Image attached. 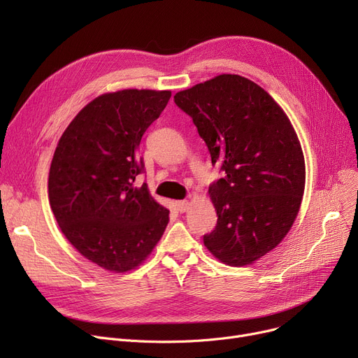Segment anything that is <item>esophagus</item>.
I'll use <instances>...</instances> for the list:
<instances>
[{"label":"esophagus","instance_id":"obj_1","mask_svg":"<svg viewBox=\"0 0 358 358\" xmlns=\"http://www.w3.org/2000/svg\"><path fill=\"white\" fill-rule=\"evenodd\" d=\"M189 208H190V203L187 201V200H181V201H177V210H178L180 213H184V212H187V210H189Z\"/></svg>","mask_w":358,"mask_h":358}]
</instances>
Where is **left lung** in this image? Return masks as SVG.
<instances>
[{
  "label": "left lung",
  "instance_id": "1",
  "mask_svg": "<svg viewBox=\"0 0 358 358\" xmlns=\"http://www.w3.org/2000/svg\"><path fill=\"white\" fill-rule=\"evenodd\" d=\"M174 101L224 174L209 185L217 223L204 245L224 264H251L287 235L302 203L305 158L296 131L270 94L239 75H219Z\"/></svg>",
  "mask_w": 358,
  "mask_h": 358
}]
</instances>
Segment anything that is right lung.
<instances>
[{"label": "right lung", "instance_id": "1", "mask_svg": "<svg viewBox=\"0 0 358 358\" xmlns=\"http://www.w3.org/2000/svg\"><path fill=\"white\" fill-rule=\"evenodd\" d=\"M171 91L122 90L88 103L56 146L49 203L66 239L108 271L138 267L161 239L169 210L143 182L139 145Z\"/></svg>", "mask_w": 358, "mask_h": 358}]
</instances>
